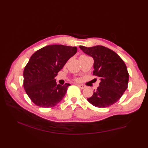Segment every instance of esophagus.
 <instances>
[{"mask_svg":"<svg viewBox=\"0 0 148 148\" xmlns=\"http://www.w3.org/2000/svg\"><path fill=\"white\" fill-rule=\"evenodd\" d=\"M77 85L78 86H79V88H81V89H84V88H85V86H84V85H83V84H77Z\"/></svg>","mask_w":148,"mask_h":148,"instance_id":"34e87169","label":"esophagus"}]
</instances>
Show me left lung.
<instances>
[{
	"mask_svg": "<svg viewBox=\"0 0 148 148\" xmlns=\"http://www.w3.org/2000/svg\"><path fill=\"white\" fill-rule=\"evenodd\" d=\"M82 51L94 60L93 74L100 77L99 86L87 100L99 108L111 106L118 102L128 88L129 74L127 66L119 55L102 46H80Z\"/></svg>",
	"mask_w": 148,
	"mask_h": 148,
	"instance_id": "left-lung-1",
	"label": "left lung"
}]
</instances>
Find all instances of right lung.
Instances as JSON below:
<instances>
[{"mask_svg":"<svg viewBox=\"0 0 148 148\" xmlns=\"http://www.w3.org/2000/svg\"><path fill=\"white\" fill-rule=\"evenodd\" d=\"M77 50L76 47L53 45L37 50L31 56L24 69L23 87L36 106L53 108L64 98L71 84H56L55 77Z\"/></svg>","mask_w":148,"mask_h":148,"instance_id":"right-lung-1","label":"right lung"}]
</instances>
